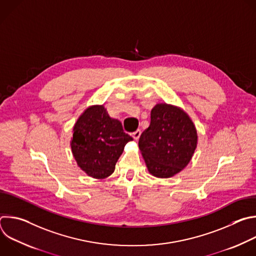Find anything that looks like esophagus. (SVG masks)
I'll use <instances>...</instances> for the list:
<instances>
[{"label":"esophagus","instance_id":"1","mask_svg":"<svg viewBox=\"0 0 256 256\" xmlns=\"http://www.w3.org/2000/svg\"><path fill=\"white\" fill-rule=\"evenodd\" d=\"M140 130H136V132H134L132 134V136L134 140H138V138H140Z\"/></svg>","mask_w":256,"mask_h":256}]
</instances>
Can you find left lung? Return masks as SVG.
<instances>
[{"mask_svg":"<svg viewBox=\"0 0 256 256\" xmlns=\"http://www.w3.org/2000/svg\"><path fill=\"white\" fill-rule=\"evenodd\" d=\"M198 146V132L190 116L178 106L158 103L151 110V124L138 140L148 171L169 178L184 169Z\"/></svg>","mask_w":256,"mask_h":256,"instance_id":"8db88e82","label":"left lung"}]
</instances>
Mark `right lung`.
<instances>
[{"label":"right lung","instance_id":"1","mask_svg":"<svg viewBox=\"0 0 256 256\" xmlns=\"http://www.w3.org/2000/svg\"><path fill=\"white\" fill-rule=\"evenodd\" d=\"M72 153L78 166L90 177L110 176L132 138L126 134L120 120L108 116L103 105L86 108L72 128Z\"/></svg>","mask_w":256,"mask_h":256}]
</instances>
